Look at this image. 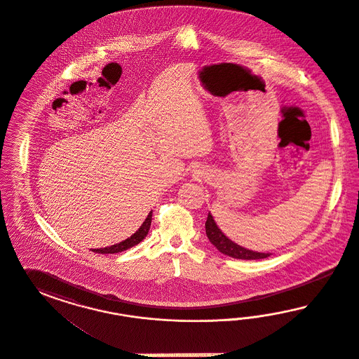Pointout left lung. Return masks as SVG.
Here are the masks:
<instances>
[{
	"mask_svg": "<svg viewBox=\"0 0 359 359\" xmlns=\"http://www.w3.org/2000/svg\"><path fill=\"white\" fill-rule=\"evenodd\" d=\"M205 231H207L208 238L209 241L217 248L218 251H221L222 254L229 255L231 258H237V259H263L270 257V254L267 252H257V251L248 250L245 248H241L237 243H234L218 229L217 224L215 222V219L212 217L210 213H208L207 222H205Z\"/></svg>",
	"mask_w": 359,
	"mask_h": 359,
	"instance_id": "1",
	"label": "left lung"
}]
</instances>
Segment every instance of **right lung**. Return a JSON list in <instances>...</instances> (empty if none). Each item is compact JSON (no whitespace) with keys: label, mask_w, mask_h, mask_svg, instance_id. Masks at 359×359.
<instances>
[{"label":"right lung","mask_w":359,"mask_h":359,"mask_svg":"<svg viewBox=\"0 0 359 359\" xmlns=\"http://www.w3.org/2000/svg\"><path fill=\"white\" fill-rule=\"evenodd\" d=\"M151 213L152 212H150V215L147 216V218L144 219V222L142 224L141 228L138 229V230L131 236L130 238L125 239V241H122V242L117 243V245H113V246H109V248H104V249H93V251L98 252V254H116V252L128 250V249H130L133 246L138 245L142 239H144V237H146L147 233H149V229H150V225H151Z\"/></svg>","instance_id":"1"}]
</instances>
